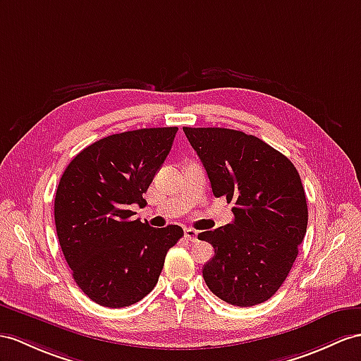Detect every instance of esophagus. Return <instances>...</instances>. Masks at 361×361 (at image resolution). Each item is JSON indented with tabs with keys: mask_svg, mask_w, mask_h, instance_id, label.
Instances as JSON below:
<instances>
[{
	"mask_svg": "<svg viewBox=\"0 0 361 361\" xmlns=\"http://www.w3.org/2000/svg\"><path fill=\"white\" fill-rule=\"evenodd\" d=\"M183 235H185L187 239L191 242L197 240V231L192 230V228H185V230H183Z\"/></svg>",
	"mask_w": 361,
	"mask_h": 361,
	"instance_id": "1",
	"label": "esophagus"
}]
</instances>
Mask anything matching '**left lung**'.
Wrapping results in <instances>:
<instances>
[{
    "instance_id": "left-lung-1",
    "label": "left lung",
    "mask_w": 361,
    "mask_h": 361,
    "mask_svg": "<svg viewBox=\"0 0 361 361\" xmlns=\"http://www.w3.org/2000/svg\"><path fill=\"white\" fill-rule=\"evenodd\" d=\"M216 197L234 202L233 224L199 234L213 245L209 291L234 306L267 302L282 286L307 226L300 174L262 139L230 128L183 127Z\"/></svg>"
}]
</instances>
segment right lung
<instances>
[{
    "mask_svg": "<svg viewBox=\"0 0 361 361\" xmlns=\"http://www.w3.org/2000/svg\"><path fill=\"white\" fill-rule=\"evenodd\" d=\"M178 127L140 128L96 140L61 176L55 197L58 240L81 291L105 307L152 293L166 251L183 230L153 228L131 216L169 156Z\"/></svg>",
    "mask_w": 361,
    "mask_h": 361,
    "instance_id": "obj_1",
    "label": "right lung"
}]
</instances>
